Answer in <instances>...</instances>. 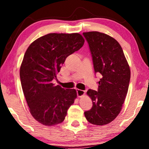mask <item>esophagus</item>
I'll return each mask as SVG.
<instances>
[{
	"label": "esophagus",
	"instance_id": "1",
	"mask_svg": "<svg viewBox=\"0 0 149 149\" xmlns=\"http://www.w3.org/2000/svg\"><path fill=\"white\" fill-rule=\"evenodd\" d=\"M76 91H77V95L78 97H81L82 96H83L85 93L84 90H81L79 89H76Z\"/></svg>",
	"mask_w": 149,
	"mask_h": 149
}]
</instances>
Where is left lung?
Returning <instances> with one entry per match:
<instances>
[{
    "label": "left lung",
    "mask_w": 149,
    "mask_h": 149,
    "mask_svg": "<svg viewBox=\"0 0 149 149\" xmlns=\"http://www.w3.org/2000/svg\"><path fill=\"white\" fill-rule=\"evenodd\" d=\"M83 34L89 46L95 73L102 76L97 83V91H87L93 106L84 115L92 124H107L118 115L127 95L129 66L121 46L113 38L97 31Z\"/></svg>",
    "instance_id": "1"
}]
</instances>
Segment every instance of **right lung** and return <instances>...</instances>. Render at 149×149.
<instances>
[{
    "label": "right lung",
    "mask_w": 149,
    "mask_h": 149,
    "mask_svg": "<svg viewBox=\"0 0 149 149\" xmlns=\"http://www.w3.org/2000/svg\"><path fill=\"white\" fill-rule=\"evenodd\" d=\"M84 43L79 33H50L33 42L25 53L20 70L22 90L31 115L43 125L61 123L74 102L76 90L54 86L52 81L66 58Z\"/></svg>",
    "instance_id": "add662e5"
}]
</instances>
